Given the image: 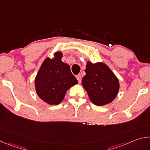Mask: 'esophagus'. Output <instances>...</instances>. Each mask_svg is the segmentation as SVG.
Segmentation results:
<instances>
[{
  "label": "esophagus",
  "instance_id": "esophagus-1",
  "mask_svg": "<svg viewBox=\"0 0 150 150\" xmlns=\"http://www.w3.org/2000/svg\"><path fill=\"white\" fill-rule=\"evenodd\" d=\"M77 80H78V82H79V83H81V80H82V79H81V75H77Z\"/></svg>",
  "mask_w": 150,
  "mask_h": 150
}]
</instances>
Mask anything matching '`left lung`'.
Segmentation results:
<instances>
[{"mask_svg":"<svg viewBox=\"0 0 150 150\" xmlns=\"http://www.w3.org/2000/svg\"><path fill=\"white\" fill-rule=\"evenodd\" d=\"M85 73L82 85L92 103L103 106L115 99L119 91V82L107 65L103 63L88 62Z\"/></svg>","mask_w":150,"mask_h":150,"instance_id":"8db88e82","label":"left lung"}]
</instances>
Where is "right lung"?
<instances>
[{"mask_svg":"<svg viewBox=\"0 0 150 150\" xmlns=\"http://www.w3.org/2000/svg\"><path fill=\"white\" fill-rule=\"evenodd\" d=\"M61 52L53 59L46 58L35 79V90L40 98L49 105H58L69 88L78 83L69 65L62 62Z\"/></svg>","mask_w":150,"mask_h":150,"instance_id":"obj_1","label":"right lung"}]
</instances>
